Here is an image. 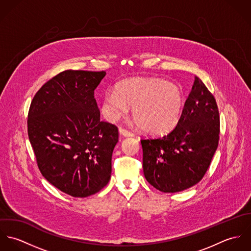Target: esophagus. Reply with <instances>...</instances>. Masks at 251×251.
Returning <instances> with one entry per match:
<instances>
[{
	"label": "esophagus",
	"mask_w": 251,
	"mask_h": 251,
	"mask_svg": "<svg viewBox=\"0 0 251 251\" xmlns=\"http://www.w3.org/2000/svg\"><path fill=\"white\" fill-rule=\"evenodd\" d=\"M119 132L120 134H122L123 136H126V137H130V136H133V133L128 131L127 129H125L123 127H119Z\"/></svg>",
	"instance_id": "1"
}]
</instances>
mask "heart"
<instances>
[{
  "label": "heart",
  "instance_id": "heart-1",
  "mask_svg": "<svg viewBox=\"0 0 251 251\" xmlns=\"http://www.w3.org/2000/svg\"><path fill=\"white\" fill-rule=\"evenodd\" d=\"M183 104V94L175 84L159 78H135L118 83L115 93L103 97L100 110L107 121L115 123L132 106L134 123L142 131L162 136L179 124Z\"/></svg>",
  "mask_w": 251,
  "mask_h": 251
}]
</instances>
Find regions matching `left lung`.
Listing matches in <instances>:
<instances>
[{"instance_id":"left-lung-1","label":"left lung","mask_w":251,"mask_h":251,"mask_svg":"<svg viewBox=\"0 0 251 251\" xmlns=\"http://www.w3.org/2000/svg\"><path fill=\"white\" fill-rule=\"evenodd\" d=\"M219 140V112L205 84L195 80L179 124L167 135L141 140L146 179L162 192L182 191L206 174Z\"/></svg>"}]
</instances>
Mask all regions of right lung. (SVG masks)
<instances>
[{
	"label": "right lung",
	"mask_w": 251,
	"mask_h": 251,
	"mask_svg": "<svg viewBox=\"0 0 251 251\" xmlns=\"http://www.w3.org/2000/svg\"><path fill=\"white\" fill-rule=\"evenodd\" d=\"M105 72L65 71L36 93L28 114V135L38 169L72 197L101 190L112 172L118 127L100 121L95 90Z\"/></svg>",
	"instance_id": "1"
}]
</instances>
